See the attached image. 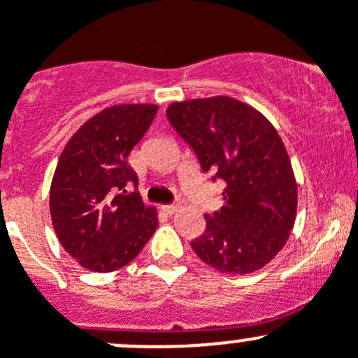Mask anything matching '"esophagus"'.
Returning <instances> with one entry per match:
<instances>
[{"label": "esophagus", "mask_w": 358, "mask_h": 358, "mask_svg": "<svg viewBox=\"0 0 358 358\" xmlns=\"http://www.w3.org/2000/svg\"><path fill=\"white\" fill-rule=\"evenodd\" d=\"M162 210L166 213H168V215H173V213H175L176 210H178V206H176V205H164Z\"/></svg>", "instance_id": "obj_1"}]
</instances>
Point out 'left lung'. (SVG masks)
<instances>
[{"label": "left lung", "instance_id": "1", "mask_svg": "<svg viewBox=\"0 0 358 358\" xmlns=\"http://www.w3.org/2000/svg\"><path fill=\"white\" fill-rule=\"evenodd\" d=\"M166 116L203 171L226 183L224 205L205 215L194 252L224 273L263 268L288 242L296 217V180L277 130L255 108L222 95L175 102Z\"/></svg>", "mask_w": 358, "mask_h": 358}]
</instances>
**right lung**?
<instances>
[{
	"label": "right lung",
	"mask_w": 358,
	"mask_h": 358,
	"mask_svg": "<svg viewBox=\"0 0 358 358\" xmlns=\"http://www.w3.org/2000/svg\"><path fill=\"white\" fill-rule=\"evenodd\" d=\"M155 103H120L73 134L59 155L49 194L52 228L63 249L92 272L129 265L155 233L159 219L138 192L127 159L157 115Z\"/></svg>",
	"instance_id": "right-lung-1"
}]
</instances>
